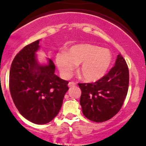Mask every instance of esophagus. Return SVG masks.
<instances>
[{
    "instance_id": "obj_1",
    "label": "esophagus",
    "mask_w": 146,
    "mask_h": 146,
    "mask_svg": "<svg viewBox=\"0 0 146 146\" xmlns=\"http://www.w3.org/2000/svg\"><path fill=\"white\" fill-rule=\"evenodd\" d=\"M76 86V83H74V82H69L68 83V87L71 88V87H73V86Z\"/></svg>"
}]
</instances>
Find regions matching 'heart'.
I'll list each match as a JSON object with an SVG mask.
<instances>
[{
	"label": "heart",
	"instance_id": "1",
	"mask_svg": "<svg viewBox=\"0 0 146 146\" xmlns=\"http://www.w3.org/2000/svg\"><path fill=\"white\" fill-rule=\"evenodd\" d=\"M56 64L63 77L68 78L78 65V73L83 80L94 83L103 78L113 63V54L109 49L90 43L72 46L67 53L56 54Z\"/></svg>",
	"mask_w": 146,
	"mask_h": 146
}]
</instances>
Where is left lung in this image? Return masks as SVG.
I'll return each instance as SVG.
<instances>
[{
    "label": "left lung",
    "mask_w": 146,
    "mask_h": 146,
    "mask_svg": "<svg viewBox=\"0 0 146 146\" xmlns=\"http://www.w3.org/2000/svg\"><path fill=\"white\" fill-rule=\"evenodd\" d=\"M129 84V70L125 59L118 55L115 66L94 83H79L80 104L90 121L101 123L116 115L123 104Z\"/></svg>",
    "instance_id": "8db88e82"
}]
</instances>
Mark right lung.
Segmentation results:
<instances>
[{"label":"right lung","instance_id":"add662e5","mask_svg":"<svg viewBox=\"0 0 146 146\" xmlns=\"http://www.w3.org/2000/svg\"><path fill=\"white\" fill-rule=\"evenodd\" d=\"M40 40L25 46L14 58L9 75V88L20 113L38 125L51 121L59 113L68 90L67 80L55 74L50 59L41 64L37 58Z\"/></svg>","mask_w":146,"mask_h":146}]
</instances>
